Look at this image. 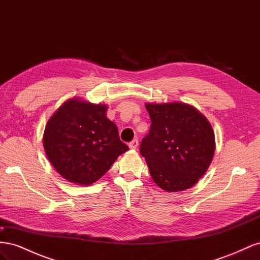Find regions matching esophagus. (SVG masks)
<instances>
[{
    "mask_svg": "<svg viewBox=\"0 0 260 260\" xmlns=\"http://www.w3.org/2000/svg\"><path fill=\"white\" fill-rule=\"evenodd\" d=\"M138 146H139V141H138V139H135V140L132 141V142L129 143V147H130L131 149H136Z\"/></svg>",
    "mask_w": 260,
    "mask_h": 260,
    "instance_id": "34e87169",
    "label": "esophagus"
}]
</instances>
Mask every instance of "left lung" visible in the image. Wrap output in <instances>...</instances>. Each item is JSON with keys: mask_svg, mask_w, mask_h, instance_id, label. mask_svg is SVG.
Listing matches in <instances>:
<instances>
[{"mask_svg": "<svg viewBox=\"0 0 260 260\" xmlns=\"http://www.w3.org/2000/svg\"><path fill=\"white\" fill-rule=\"evenodd\" d=\"M145 107L151 128L140 145L154 182L167 192L198 183L215 154V133L207 118L195 107L174 103Z\"/></svg>", "mask_w": 260, "mask_h": 260, "instance_id": "left-lung-1", "label": "left lung"}]
</instances>
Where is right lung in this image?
Returning <instances> with one entry per match:
<instances>
[{
    "mask_svg": "<svg viewBox=\"0 0 260 260\" xmlns=\"http://www.w3.org/2000/svg\"><path fill=\"white\" fill-rule=\"evenodd\" d=\"M107 106L78 99L66 101L45 125L43 146L52 166L69 182L89 185L104 176L129 147Z\"/></svg>",
    "mask_w": 260,
    "mask_h": 260,
    "instance_id": "1",
    "label": "right lung"
}]
</instances>
